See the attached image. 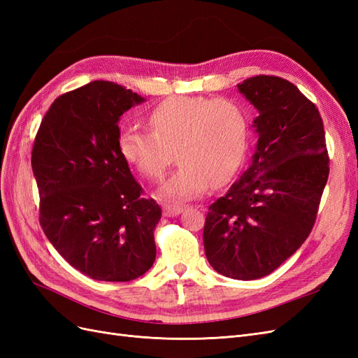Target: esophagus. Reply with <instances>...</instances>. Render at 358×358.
I'll use <instances>...</instances> for the list:
<instances>
[{"instance_id":"34e87169","label":"esophagus","mask_w":358,"mask_h":358,"mask_svg":"<svg viewBox=\"0 0 358 358\" xmlns=\"http://www.w3.org/2000/svg\"><path fill=\"white\" fill-rule=\"evenodd\" d=\"M182 212H183V206L164 204V208H162V213H164V216H169V218H173V216H178Z\"/></svg>"}]
</instances>
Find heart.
<instances>
[{
	"label": "heart",
	"mask_w": 358,
	"mask_h": 358,
	"mask_svg": "<svg viewBox=\"0 0 358 358\" xmlns=\"http://www.w3.org/2000/svg\"><path fill=\"white\" fill-rule=\"evenodd\" d=\"M150 131L124 127L119 154L148 179H161L178 149L180 167L158 189L169 201L199 197L213 182L224 185L241 170L249 149V121L241 104L204 95H176L148 115Z\"/></svg>",
	"instance_id": "1"
}]
</instances>
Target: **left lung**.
Instances as JSON below:
<instances>
[{
  "mask_svg": "<svg viewBox=\"0 0 358 358\" xmlns=\"http://www.w3.org/2000/svg\"><path fill=\"white\" fill-rule=\"evenodd\" d=\"M258 116L251 162L209 206L204 252L216 272L241 280L267 276L308 239L329 179L320 112L296 85L255 76L237 85Z\"/></svg>",
  "mask_w": 358,
  "mask_h": 358,
  "instance_id": "8db88e82",
  "label": "left lung"
}]
</instances>
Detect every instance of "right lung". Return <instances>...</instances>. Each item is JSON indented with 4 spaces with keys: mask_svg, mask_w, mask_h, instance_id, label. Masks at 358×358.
<instances>
[{
    "mask_svg": "<svg viewBox=\"0 0 358 358\" xmlns=\"http://www.w3.org/2000/svg\"><path fill=\"white\" fill-rule=\"evenodd\" d=\"M145 101L125 86L91 82L52 103L32 148L41 229L96 280L127 282L155 262L161 208L142 196L117 148L119 119Z\"/></svg>",
    "mask_w": 358,
    "mask_h": 358,
    "instance_id": "1",
    "label": "right lung"
}]
</instances>
